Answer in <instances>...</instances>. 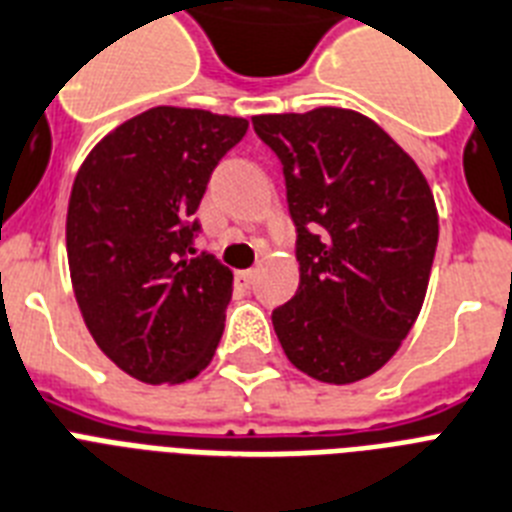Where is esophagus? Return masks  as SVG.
<instances>
[{"label": "esophagus", "instance_id": "1", "mask_svg": "<svg viewBox=\"0 0 512 512\" xmlns=\"http://www.w3.org/2000/svg\"><path fill=\"white\" fill-rule=\"evenodd\" d=\"M255 278H257V270H255V268L239 270V281H242V284H244V286H249V284H255Z\"/></svg>", "mask_w": 512, "mask_h": 512}]
</instances>
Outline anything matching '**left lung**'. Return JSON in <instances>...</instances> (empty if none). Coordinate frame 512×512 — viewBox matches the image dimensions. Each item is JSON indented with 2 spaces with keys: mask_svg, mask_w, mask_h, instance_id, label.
<instances>
[{
  "mask_svg": "<svg viewBox=\"0 0 512 512\" xmlns=\"http://www.w3.org/2000/svg\"><path fill=\"white\" fill-rule=\"evenodd\" d=\"M284 165L299 289L273 310L294 368L352 384L384 368L421 313L439 239L434 194L405 149L355 110L255 115Z\"/></svg>",
  "mask_w": 512,
  "mask_h": 512,
  "instance_id": "8db88e82",
  "label": "left lung"
}]
</instances>
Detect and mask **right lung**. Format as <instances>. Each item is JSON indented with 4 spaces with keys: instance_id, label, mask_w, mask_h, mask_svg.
<instances>
[{
    "instance_id": "right-lung-1",
    "label": "right lung",
    "mask_w": 512,
    "mask_h": 512,
    "mask_svg": "<svg viewBox=\"0 0 512 512\" xmlns=\"http://www.w3.org/2000/svg\"><path fill=\"white\" fill-rule=\"evenodd\" d=\"M247 120L152 107L120 123L78 168L65 244L83 323L120 371L184 384L210 365L234 273L189 257L207 181Z\"/></svg>"
}]
</instances>
